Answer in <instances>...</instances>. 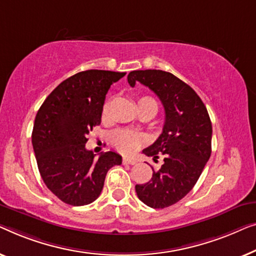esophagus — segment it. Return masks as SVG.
I'll return each mask as SVG.
<instances>
[{
  "instance_id": "obj_1",
  "label": "esophagus",
  "mask_w": 256,
  "mask_h": 256,
  "mask_svg": "<svg viewBox=\"0 0 256 256\" xmlns=\"http://www.w3.org/2000/svg\"><path fill=\"white\" fill-rule=\"evenodd\" d=\"M122 162H123V164H136V161L133 159H130V158H123Z\"/></svg>"
}]
</instances>
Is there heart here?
Here are the masks:
<instances>
[{
  "label": "heart",
  "mask_w": 256,
  "mask_h": 256,
  "mask_svg": "<svg viewBox=\"0 0 256 256\" xmlns=\"http://www.w3.org/2000/svg\"><path fill=\"white\" fill-rule=\"evenodd\" d=\"M112 100L110 98L106 100L102 108V120H108L110 117V109ZM136 106H138L139 112L140 111L150 110L154 114H156L158 109H159V104L153 97L150 96H142L140 97L136 102ZM110 142L114 148L120 150L123 154H132L134 153L136 150L140 148L144 144H145V136L142 133L131 131V130L120 128L114 131L110 134Z\"/></svg>",
  "instance_id": "heart-1"
}]
</instances>
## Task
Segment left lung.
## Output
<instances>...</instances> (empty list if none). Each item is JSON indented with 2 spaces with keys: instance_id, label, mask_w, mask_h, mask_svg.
<instances>
[{
  "instance_id": "1",
  "label": "left lung",
  "mask_w": 256,
  "mask_h": 256,
  "mask_svg": "<svg viewBox=\"0 0 256 256\" xmlns=\"http://www.w3.org/2000/svg\"><path fill=\"white\" fill-rule=\"evenodd\" d=\"M148 87L164 108V125L156 142L142 150L164 164L145 184H136L138 198L147 206L164 208L181 200L196 184L211 156L212 124L208 110L194 89L168 72L133 70L128 75Z\"/></svg>"
}]
</instances>
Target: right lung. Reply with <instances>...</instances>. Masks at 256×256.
Instances as JSON below:
<instances>
[{
  "mask_svg": "<svg viewBox=\"0 0 256 256\" xmlns=\"http://www.w3.org/2000/svg\"><path fill=\"white\" fill-rule=\"evenodd\" d=\"M126 73L89 70L61 82L36 116L32 145L46 186L64 203L81 206L100 195L106 172L122 156L106 152L95 159L87 134L100 124L110 86Z\"/></svg>",
  "mask_w": 256,
  "mask_h": 256,
  "instance_id": "right-lung-1",
  "label": "right lung"
}]
</instances>
